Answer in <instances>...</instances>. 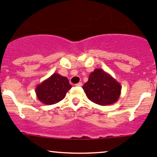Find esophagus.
I'll return each mask as SVG.
<instances>
[{"label": "esophagus", "mask_w": 157, "mask_h": 157, "mask_svg": "<svg viewBox=\"0 0 157 157\" xmlns=\"http://www.w3.org/2000/svg\"><path fill=\"white\" fill-rule=\"evenodd\" d=\"M82 82H78V83H77V84H75V86H82Z\"/></svg>", "instance_id": "1"}]
</instances>
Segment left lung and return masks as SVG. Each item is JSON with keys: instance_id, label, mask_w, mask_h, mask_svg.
Wrapping results in <instances>:
<instances>
[{"instance_id": "1", "label": "left lung", "mask_w": 157, "mask_h": 157, "mask_svg": "<svg viewBox=\"0 0 157 157\" xmlns=\"http://www.w3.org/2000/svg\"><path fill=\"white\" fill-rule=\"evenodd\" d=\"M82 89L91 101L101 106L115 104L121 92L119 82L101 68H96L90 74Z\"/></svg>"}]
</instances>
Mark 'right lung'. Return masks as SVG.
<instances>
[{"label": "right lung", "instance_id": "obj_1", "mask_svg": "<svg viewBox=\"0 0 157 157\" xmlns=\"http://www.w3.org/2000/svg\"><path fill=\"white\" fill-rule=\"evenodd\" d=\"M71 87L67 77L54 73L36 86V94L39 101L44 104H55L64 99Z\"/></svg>", "mask_w": 157, "mask_h": 157}]
</instances>
